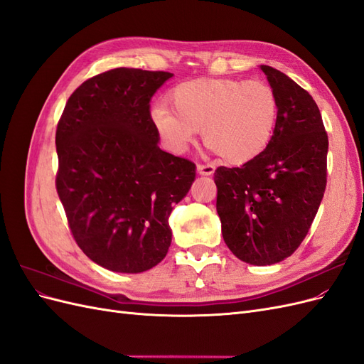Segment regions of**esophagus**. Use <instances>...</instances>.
I'll return each mask as SVG.
<instances>
[{"mask_svg":"<svg viewBox=\"0 0 364 364\" xmlns=\"http://www.w3.org/2000/svg\"><path fill=\"white\" fill-rule=\"evenodd\" d=\"M214 171H215V167L211 164H206V165L199 164V165H197V173H199L200 176H213Z\"/></svg>","mask_w":364,"mask_h":364,"instance_id":"obj_1","label":"esophagus"}]
</instances>
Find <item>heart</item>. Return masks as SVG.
<instances>
[{"label": "heart", "mask_w": 364, "mask_h": 364, "mask_svg": "<svg viewBox=\"0 0 364 364\" xmlns=\"http://www.w3.org/2000/svg\"><path fill=\"white\" fill-rule=\"evenodd\" d=\"M168 102L173 109H150V121L174 151H183L202 129L205 144L226 162L246 164L267 149L277 127V95L261 82L203 77L176 85Z\"/></svg>", "instance_id": "heart-1"}]
</instances>
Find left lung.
Segmentation results:
<instances>
[{
    "label": "left lung",
    "mask_w": 364,
    "mask_h": 364,
    "mask_svg": "<svg viewBox=\"0 0 364 364\" xmlns=\"http://www.w3.org/2000/svg\"><path fill=\"white\" fill-rule=\"evenodd\" d=\"M277 95L273 138L241 167H218L217 213L225 243L252 266L277 264L299 247L326 186L328 135L313 97L289 75L261 65Z\"/></svg>",
    "instance_id": "8db88e82"
}]
</instances>
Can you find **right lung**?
I'll use <instances>...</instances> for the list:
<instances>
[{
	"instance_id": "right-lung-1",
	"label": "right lung",
	"mask_w": 364,
	"mask_h": 364,
	"mask_svg": "<svg viewBox=\"0 0 364 364\" xmlns=\"http://www.w3.org/2000/svg\"><path fill=\"white\" fill-rule=\"evenodd\" d=\"M171 73L115 68L82 83L56 132V188L85 255L118 273L159 264L168 217L188 194L196 165L159 149L150 100Z\"/></svg>"
}]
</instances>
